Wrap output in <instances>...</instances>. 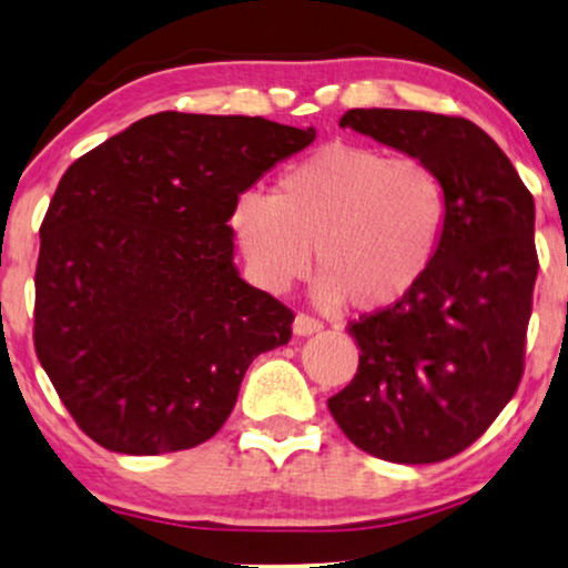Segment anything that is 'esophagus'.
<instances>
[{
	"mask_svg": "<svg viewBox=\"0 0 568 568\" xmlns=\"http://www.w3.org/2000/svg\"><path fill=\"white\" fill-rule=\"evenodd\" d=\"M321 328H323V323L313 315L300 313L297 317H294V333H297V336H310V333H317Z\"/></svg>",
	"mask_w": 568,
	"mask_h": 568,
	"instance_id": "obj_1",
	"label": "esophagus"
}]
</instances>
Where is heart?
Instances as JSON below:
<instances>
[{"mask_svg":"<svg viewBox=\"0 0 568 568\" xmlns=\"http://www.w3.org/2000/svg\"><path fill=\"white\" fill-rule=\"evenodd\" d=\"M447 212L445 181L426 162L336 142L286 168L268 196H240L232 227L268 292L305 276L315 247L317 297L379 313L429 274Z\"/></svg>","mask_w":568,"mask_h":568,"instance_id":"1","label":"heart"}]
</instances>
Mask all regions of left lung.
<instances>
[{"instance_id":"8db88e82","label":"left lung","mask_w":568,"mask_h":568,"mask_svg":"<svg viewBox=\"0 0 568 568\" xmlns=\"http://www.w3.org/2000/svg\"><path fill=\"white\" fill-rule=\"evenodd\" d=\"M338 126L437 170L449 212L424 282L348 323L359 369L328 408L379 460L442 463L494 424L523 379L538 276L532 193L499 144L460 115L354 108Z\"/></svg>"}]
</instances>
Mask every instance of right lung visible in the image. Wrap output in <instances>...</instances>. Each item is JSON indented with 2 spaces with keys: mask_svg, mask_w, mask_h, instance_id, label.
<instances>
[{
  "mask_svg": "<svg viewBox=\"0 0 568 568\" xmlns=\"http://www.w3.org/2000/svg\"><path fill=\"white\" fill-rule=\"evenodd\" d=\"M315 129L165 111L67 168L41 224L33 344L100 447L160 455L214 437L245 369L294 313L237 276L240 193Z\"/></svg>",
  "mask_w": 568,
  "mask_h": 568,
  "instance_id": "right-lung-1",
  "label": "right lung"
}]
</instances>
